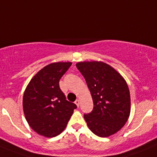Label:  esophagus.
I'll return each mask as SVG.
<instances>
[{"label":"esophagus","mask_w":157,"mask_h":157,"mask_svg":"<svg viewBox=\"0 0 157 157\" xmlns=\"http://www.w3.org/2000/svg\"><path fill=\"white\" fill-rule=\"evenodd\" d=\"M75 105H77L78 107V106H79V105H80V101H79V100H78V99L76 100L75 102Z\"/></svg>","instance_id":"34e87169"}]
</instances>
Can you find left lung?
<instances>
[{"mask_svg": "<svg viewBox=\"0 0 157 157\" xmlns=\"http://www.w3.org/2000/svg\"><path fill=\"white\" fill-rule=\"evenodd\" d=\"M77 68L85 78L94 109L84 119L96 135L106 138L117 133L128 120L130 95L124 78L102 61H81Z\"/></svg>", "mask_w": 157, "mask_h": 157, "instance_id": "obj_1", "label": "left lung"}]
</instances>
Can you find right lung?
Here are the masks:
<instances>
[{
	"mask_svg": "<svg viewBox=\"0 0 157 157\" xmlns=\"http://www.w3.org/2000/svg\"><path fill=\"white\" fill-rule=\"evenodd\" d=\"M71 62H55L41 68L26 87L23 109L29 126L38 134L53 138L63 131L76 105L66 100L59 81Z\"/></svg>",
	"mask_w": 157,
	"mask_h": 157,
	"instance_id": "right-lung-1",
	"label": "right lung"
}]
</instances>
